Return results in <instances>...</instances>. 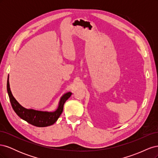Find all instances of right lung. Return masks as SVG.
<instances>
[{
	"instance_id": "add662e5",
	"label": "right lung",
	"mask_w": 158,
	"mask_h": 158,
	"mask_svg": "<svg viewBox=\"0 0 158 158\" xmlns=\"http://www.w3.org/2000/svg\"><path fill=\"white\" fill-rule=\"evenodd\" d=\"M7 92L12 109L18 114V116L31 125L38 127H45L53 125L63 112L64 103L72 95L71 92L64 94L60 99L58 108L55 111L49 112L26 109L22 107L14 98L11 92L10 84H9V77H8L7 80Z\"/></svg>"
}]
</instances>
